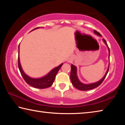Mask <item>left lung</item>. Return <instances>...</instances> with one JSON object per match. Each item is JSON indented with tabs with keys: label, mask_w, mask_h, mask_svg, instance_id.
Returning a JSON list of instances; mask_svg holds the SVG:
<instances>
[{
	"label": "left lung",
	"mask_w": 125,
	"mask_h": 125,
	"mask_svg": "<svg viewBox=\"0 0 125 125\" xmlns=\"http://www.w3.org/2000/svg\"><path fill=\"white\" fill-rule=\"evenodd\" d=\"M94 32L97 35L100 36H101V34L99 32H98V31H96L95 30H94ZM104 42L105 44L107 46V48H108L109 50V58L110 59V49L107 46V44L105 40L103 39ZM109 69V66H108V68L107 69L105 75L104 76V77L101 79V80H99V81L96 82V83H92V84H83L82 83V82H80L79 81V80L78 79V77H77V67H76L75 65H74L73 64H71V80L72 82V83L73 85V86H74L75 88L78 89L80 90H83V91H86V90H89L91 89H94L96 87H98V86H99L100 84L103 83V82L104 81V80L105 79V78L106 76L107 73H108Z\"/></svg>",
	"instance_id": "8db88e82"
}]
</instances>
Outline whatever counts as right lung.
<instances>
[{
	"mask_svg": "<svg viewBox=\"0 0 125 125\" xmlns=\"http://www.w3.org/2000/svg\"><path fill=\"white\" fill-rule=\"evenodd\" d=\"M39 27H37L35 29H37ZM63 65V63L61 64L58 67L54 68L53 69H52L49 73H48L47 75L44 76L43 77L40 78H32L31 77H30L29 76L26 75V74L24 73L23 71L20 62V58H19V55H18V67L19 69V71L20 72L21 74L22 77L24 78L25 81L26 83L29 84L30 85L33 86V87L39 89H45L50 87L51 86L53 83L54 80L55 79V77L57 73H58V71L62 67Z\"/></svg>",
	"mask_w": 125,
	"mask_h": 125,
	"instance_id": "add662e5",
	"label": "right lung"
}]
</instances>
